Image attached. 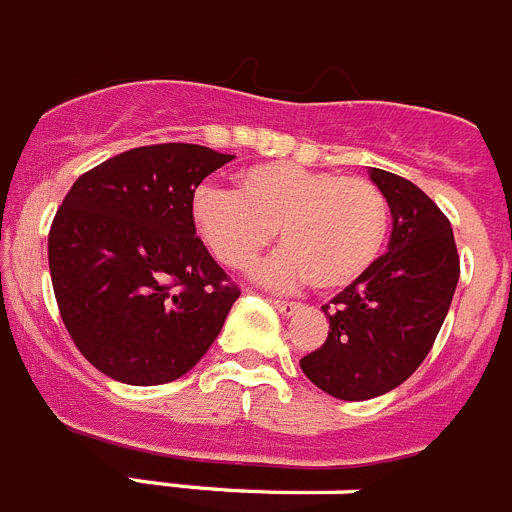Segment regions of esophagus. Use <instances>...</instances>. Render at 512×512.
<instances>
[{"mask_svg": "<svg viewBox=\"0 0 512 512\" xmlns=\"http://www.w3.org/2000/svg\"><path fill=\"white\" fill-rule=\"evenodd\" d=\"M269 300H272V305L282 313V316H292V313H298L300 310V303H292V300H282V298H269Z\"/></svg>", "mask_w": 512, "mask_h": 512, "instance_id": "esophagus-1", "label": "esophagus"}]
</instances>
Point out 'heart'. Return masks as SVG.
Returning a JSON list of instances; mask_svg holds the SVG:
<instances>
[{
    "instance_id": "obj_1",
    "label": "heart",
    "mask_w": 512,
    "mask_h": 512,
    "mask_svg": "<svg viewBox=\"0 0 512 512\" xmlns=\"http://www.w3.org/2000/svg\"><path fill=\"white\" fill-rule=\"evenodd\" d=\"M238 189L202 186L191 196V222L222 264H253L279 235L274 256L259 266L269 285L310 279L316 290L352 285L381 256L388 238V202L365 178L339 176L295 163H264L243 170Z\"/></svg>"
}]
</instances>
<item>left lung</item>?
Wrapping results in <instances>:
<instances>
[{
	"label": "left lung",
	"instance_id": "8db88e82",
	"mask_svg": "<svg viewBox=\"0 0 512 512\" xmlns=\"http://www.w3.org/2000/svg\"><path fill=\"white\" fill-rule=\"evenodd\" d=\"M368 176L391 209L388 248L323 305L329 336L300 360L313 386L342 401L383 396L422 365L461 272L451 222L438 204L396 173L370 168Z\"/></svg>",
	"mask_w": 512,
	"mask_h": 512
}]
</instances>
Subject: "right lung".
Returning a JSON list of instances; mask_svg holds the SVG:
<instances>
[{
	"mask_svg": "<svg viewBox=\"0 0 512 512\" xmlns=\"http://www.w3.org/2000/svg\"><path fill=\"white\" fill-rule=\"evenodd\" d=\"M202 144H150L87 170L48 233L61 321L95 368L129 386L189 373L240 290L196 238L191 196L230 163Z\"/></svg>",
	"mask_w": 512,
	"mask_h": 512,
	"instance_id": "1",
	"label": "right lung"
}]
</instances>
